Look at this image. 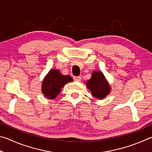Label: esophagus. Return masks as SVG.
<instances>
[{
    "label": "esophagus",
    "mask_w": 152,
    "mask_h": 152,
    "mask_svg": "<svg viewBox=\"0 0 152 152\" xmlns=\"http://www.w3.org/2000/svg\"><path fill=\"white\" fill-rule=\"evenodd\" d=\"M73 79L74 81H80L81 79V77L80 76H78V77H73Z\"/></svg>",
    "instance_id": "esophagus-1"
}]
</instances>
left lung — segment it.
Instances as JSON below:
<instances>
[{"label": "left lung", "instance_id": "left-lung-1", "mask_svg": "<svg viewBox=\"0 0 152 152\" xmlns=\"http://www.w3.org/2000/svg\"><path fill=\"white\" fill-rule=\"evenodd\" d=\"M87 83V86L91 90L92 95L97 99H102L110 94V87L101 72L94 71L91 78Z\"/></svg>", "mask_w": 152, "mask_h": 152}]
</instances>
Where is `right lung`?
Wrapping results in <instances>:
<instances>
[{
    "instance_id": "1",
    "label": "right lung",
    "mask_w": 152,
    "mask_h": 152,
    "mask_svg": "<svg viewBox=\"0 0 152 152\" xmlns=\"http://www.w3.org/2000/svg\"><path fill=\"white\" fill-rule=\"evenodd\" d=\"M73 81L69 75H63L58 70L52 69L45 78L42 85V92L45 97L53 99L60 94L61 89L69 82Z\"/></svg>"
}]
</instances>
